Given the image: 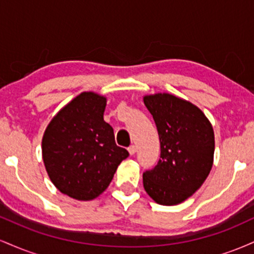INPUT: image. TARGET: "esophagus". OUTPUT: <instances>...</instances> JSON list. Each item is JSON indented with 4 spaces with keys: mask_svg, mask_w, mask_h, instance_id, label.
<instances>
[{
    "mask_svg": "<svg viewBox=\"0 0 254 254\" xmlns=\"http://www.w3.org/2000/svg\"><path fill=\"white\" fill-rule=\"evenodd\" d=\"M127 150H129V153H130V155H133V154L136 153V145H130L129 148H127Z\"/></svg>",
    "mask_w": 254,
    "mask_h": 254,
    "instance_id": "esophagus-1",
    "label": "esophagus"
}]
</instances>
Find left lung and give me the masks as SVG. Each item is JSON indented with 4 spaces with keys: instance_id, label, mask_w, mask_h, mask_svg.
<instances>
[{
    "instance_id": "obj_1",
    "label": "left lung",
    "mask_w": 254,
    "mask_h": 254,
    "mask_svg": "<svg viewBox=\"0 0 254 254\" xmlns=\"http://www.w3.org/2000/svg\"><path fill=\"white\" fill-rule=\"evenodd\" d=\"M160 138V160L143 173L147 193L162 205H176L202 186L214 161V130L193 104L168 93L144 97Z\"/></svg>"
}]
</instances>
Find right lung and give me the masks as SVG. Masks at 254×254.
Instances as JSON below:
<instances>
[{
    "label": "right lung",
    "mask_w": 254,
    "mask_h": 254,
    "mask_svg": "<svg viewBox=\"0 0 254 254\" xmlns=\"http://www.w3.org/2000/svg\"><path fill=\"white\" fill-rule=\"evenodd\" d=\"M106 98L83 92L52 118L43 136L46 172L62 193L90 200L106 190L117 167L129 156L104 121Z\"/></svg>",
    "instance_id": "right-lung-1"
}]
</instances>
